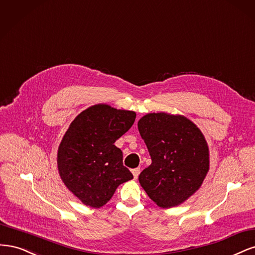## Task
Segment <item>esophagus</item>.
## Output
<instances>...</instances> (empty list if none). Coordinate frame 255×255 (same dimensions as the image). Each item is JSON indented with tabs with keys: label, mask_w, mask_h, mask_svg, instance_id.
Segmentation results:
<instances>
[{
	"label": "esophagus",
	"mask_w": 255,
	"mask_h": 255,
	"mask_svg": "<svg viewBox=\"0 0 255 255\" xmlns=\"http://www.w3.org/2000/svg\"><path fill=\"white\" fill-rule=\"evenodd\" d=\"M131 171H132V175H133L134 179H136L139 175V171H141V169H139V167H136V168H133Z\"/></svg>",
	"instance_id": "1"
}]
</instances>
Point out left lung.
I'll use <instances>...</instances> for the list:
<instances>
[{
  "instance_id": "left-lung-1",
  "label": "left lung",
  "mask_w": 255,
  "mask_h": 255,
  "mask_svg": "<svg viewBox=\"0 0 255 255\" xmlns=\"http://www.w3.org/2000/svg\"><path fill=\"white\" fill-rule=\"evenodd\" d=\"M137 128L152 161L139 174V184L161 208L181 204L209 171V147L200 129L185 117L164 112L146 114Z\"/></svg>"
}]
</instances>
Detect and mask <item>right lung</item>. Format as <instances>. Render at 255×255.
<instances>
[{"mask_svg": "<svg viewBox=\"0 0 255 255\" xmlns=\"http://www.w3.org/2000/svg\"><path fill=\"white\" fill-rule=\"evenodd\" d=\"M135 117L133 111L100 104L71 123L59 145L57 164L63 183L84 204L103 207L120 184L133 178L114 143L133 125Z\"/></svg>", "mask_w": 255, "mask_h": 255, "instance_id": "add662e5", "label": "right lung"}]
</instances>
